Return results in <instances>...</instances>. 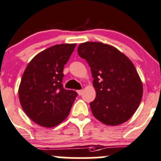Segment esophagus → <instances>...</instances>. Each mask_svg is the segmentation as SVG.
Returning <instances> with one entry per match:
<instances>
[{"mask_svg": "<svg viewBox=\"0 0 161 161\" xmlns=\"http://www.w3.org/2000/svg\"><path fill=\"white\" fill-rule=\"evenodd\" d=\"M77 92H78V94H79V96H81V95H82V92H83V90H78Z\"/></svg>", "mask_w": 161, "mask_h": 161, "instance_id": "obj_1", "label": "esophagus"}]
</instances>
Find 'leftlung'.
<instances>
[{
  "mask_svg": "<svg viewBox=\"0 0 161 161\" xmlns=\"http://www.w3.org/2000/svg\"><path fill=\"white\" fill-rule=\"evenodd\" d=\"M78 53L87 61L93 78V116L108 125L127 121L142 97V81L132 62L114 47L100 42L81 43Z\"/></svg>",
  "mask_w": 161,
  "mask_h": 161,
  "instance_id": "left-lung-1",
  "label": "left lung"
}]
</instances>
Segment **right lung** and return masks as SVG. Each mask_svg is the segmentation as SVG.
Masks as SVG:
<instances>
[{"label":"right lung","instance_id":"1","mask_svg":"<svg viewBox=\"0 0 161 161\" xmlns=\"http://www.w3.org/2000/svg\"><path fill=\"white\" fill-rule=\"evenodd\" d=\"M76 43L52 46L36 55L22 75L19 88L21 106L32 121L45 128L62 122L77 92L63 88V69Z\"/></svg>","mask_w":161,"mask_h":161}]
</instances>
